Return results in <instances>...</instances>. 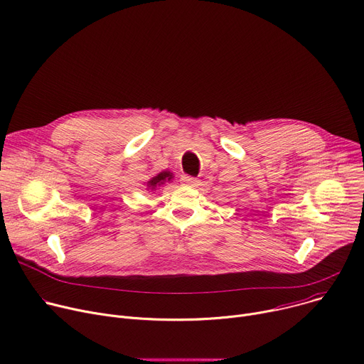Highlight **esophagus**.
<instances>
[{
    "mask_svg": "<svg viewBox=\"0 0 364 364\" xmlns=\"http://www.w3.org/2000/svg\"><path fill=\"white\" fill-rule=\"evenodd\" d=\"M183 183L188 187H196L197 184H199V180H197L196 177H191V176H184L183 177Z\"/></svg>",
    "mask_w": 364,
    "mask_h": 364,
    "instance_id": "obj_1",
    "label": "esophagus"
}]
</instances>
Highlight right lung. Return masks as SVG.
Returning a JSON list of instances; mask_svg holds the SVG:
<instances>
[{"label": "right lung", "mask_w": 364, "mask_h": 364, "mask_svg": "<svg viewBox=\"0 0 364 364\" xmlns=\"http://www.w3.org/2000/svg\"><path fill=\"white\" fill-rule=\"evenodd\" d=\"M173 177H174V176H173L171 171H161L159 174L154 176V177L146 183V186H148L151 190H155L156 187L165 184L167 181H171Z\"/></svg>", "instance_id": "right-lung-1"}]
</instances>
